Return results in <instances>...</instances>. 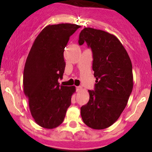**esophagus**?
Segmentation results:
<instances>
[{"label":"esophagus","mask_w":152,"mask_h":152,"mask_svg":"<svg viewBox=\"0 0 152 152\" xmlns=\"http://www.w3.org/2000/svg\"><path fill=\"white\" fill-rule=\"evenodd\" d=\"M76 89H77V91H80L82 89V87L81 86H77L76 87Z\"/></svg>","instance_id":"obj_1"}]
</instances>
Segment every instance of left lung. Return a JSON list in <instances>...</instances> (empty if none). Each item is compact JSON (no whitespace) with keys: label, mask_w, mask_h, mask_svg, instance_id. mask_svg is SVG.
I'll use <instances>...</instances> for the list:
<instances>
[{"label":"left lung","mask_w":152,"mask_h":152,"mask_svg":"<svg viewBox=\"0 0 152 152\" xmlns=\"http://www.w3.org/2000/svg\"><path fill=\"white\" fill-rule=\"evenodd\" d=\"M86 42L93 53L96 83L88 90L89 101L81 108L83 122L94 129H104L116 121L133 89L132 64L119 40L106 31L85 28L79 45Z\"/></svg>","instance_id":"8db88e82"}]
</instances>
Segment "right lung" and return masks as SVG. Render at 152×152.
Returning a JSON list of instances; mask_svg holds the SVG:
<instances>
[{"label":"right lung","instance_id":"add662e5","mask_svg":"<svg viewBox=\"0 0 152 152\" xmlns=\"http://www.w3.org/2000/svg\"><path fill=\"white\" fill-rule=\"evenodd\" d=\"M80 26L61 23L46 26L35 39L23 71V90L37 124L53 129L64 121L75 86H60L66 63L64 48Z\"/></svg>","mask_w":152,"mask_h":152}]
</instances>
